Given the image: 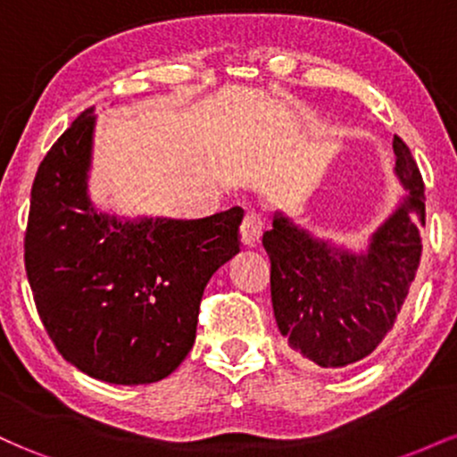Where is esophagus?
Masks as SVG:
<instances>
[{
  "instance_id": "34e87169",
  "label": "esophagus",
  "mask_w": 457,
  "mask_h": 457,
  "mask_svg": "<svg viewBox=\"0 0 457 457\" xmlns=\"http://www.w3.org/2000/svg\"><path fill=\"white\" fill-rule=\"evenodd\" d=\"M262 238V219L260 214L246 212L243 219V225H240V240L246 246H255Z\"/></svg>"
}]
</instances>
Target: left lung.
<instances>
[{
	"label": "left lung",
	"instance_id": "left-lung-1",
	"mask_svg": "<svg viewBox=\"0 0 457 457\" xmlns=\"http://www.w3.org/2000/svg\"><path fill=\"white\" fill-rule=\"evenodd\" d=\"M393 152L403 197L365 251L316 238L283 212H275L264 232L272 312L298 363L345 367L365 359L406 301L421 260L426 195L417 162L397 135Z\"/></svg>",
	"mask_w": 457,
	"mask_h": 457
}]
</instances>
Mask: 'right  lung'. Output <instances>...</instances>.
Listing matches in <instances>:
<instances>
[{"instance_id":"1","label":"right lung","mask_w":457,"mask_h":457,"mask_svg":"<svg viewBox=\"0 0 457 457\" xmlns=\"http://www.w3.org/2000/svg\"><path fill=\"white\" fill-rule=\"evenodd\" d=\"M96 115L51 145L31 187L25 270L55 348L83 374L150 385L193 348L206 283L240 251L238 206L204 219L115 217L90 197Z\"/></svg>"}]
</instances>
